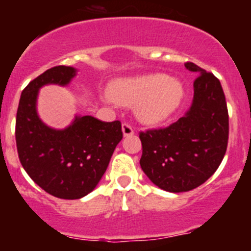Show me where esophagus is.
<instances>
[{"label":"esophagus","mask_w":251,"mask_h":251,"mask_svg":"<svg viewBox=\"0 0 251 251\" xmlns=\"http://www.w3.org/2000/svg\"><path fill=\"white\" fill-rule=\"evenodd\" d=\"M122 130H123L124 137H130L134 134V128L130 126L129 123H123L122 124Z\"/></svg>","instance_id":"obj_1"}]
</instances>
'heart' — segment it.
Instances as JSON below:
<instances>
[{"label":"heart","mask_w":251,"mask_h":251,"mask_svg":"<svg viewBox=\"0 0 251 251\" xmlns=\"http://www.w3.org/2000/svg\"><path fill=\"white\" fill-rule=\"evenodd\" d=\"M108 93L119 104H137L136 114L142 122L158 123L178 108L183 98V86L166 74L151 73L117 79L109 84Z\"/></svg>","instance_id":"heart-1"}]
</instances>
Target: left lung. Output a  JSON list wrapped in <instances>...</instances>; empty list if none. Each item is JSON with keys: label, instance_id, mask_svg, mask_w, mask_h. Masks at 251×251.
I'll list each match as a JSON object with an SVG mask.
<instances>
[{"label": "left lung", "instance_id": "1", "mask_svg": "<svg viewBox=\"0 0 251 251\" xmlns=\"http://www.w3.org/2000/svg\"><path fill=\"white\" fill-rule=\"evenodd\" d=\"M194 99L183 117L166 128L139 132L141 167L168 192H186L207 181L219 168L229 139V113L220 80L194 63Z\"/></svg>", "mask_w": 251, "mask_h": 251}]
</instances>
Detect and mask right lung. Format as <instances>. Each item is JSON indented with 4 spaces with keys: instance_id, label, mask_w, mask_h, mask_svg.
Returning <instances> with one entry per match:
<instances>
[{
    "instance_id": "right-lung-1",
    "label": "right lung",
    "mask_w": 251,
    "mask_h": 251,
    "mask_svg": "<svg viewBox=\"0 0 251 251\" xmlns=\"http://www.w3.org/2000/svg\"><path fill=\"white\" fill-rule=\"evenodd\" d=\"M75 74L72 66L59 65L30 81L21 93L15 130L22 167L36 185L64 200L81 199L94 190L123 138L119 121L84 115L75 117L65 129H52L41 122L36 112L40 88L68 85Z\"/></svg>"
}]
</instances>
